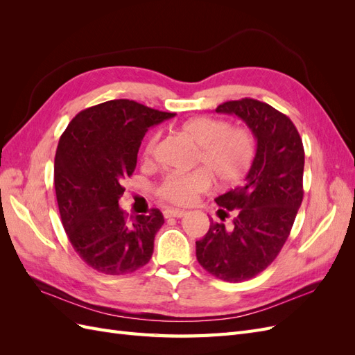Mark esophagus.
Instances as JSON below:
<instances>
[{"label":"esophagus","mask_w":355,"mask_h":355,"mask_svg":"<svg viewBox=\"0 0 355 355\" xmlns=\"http://www.w3.org/2000/svg\"><path fill=\"white\" fill-rule=\"evenodd\" d=\"M187 214L185 210H179V209H167L164 210V216L166 218H184Z\"/></svg>","instance_id":"1"}]
</instances>
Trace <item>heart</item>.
Masks as SVG:
<instances>
[{
	"mask_svg": "<svg viewBox=\"0 0 355 355\" xmlns=\"http://www.w3.org/2000/svg\"><path fill=\"white\" fill-rule=\"evenodd\" d=\"M180 133L198 151L196 163L202 168L191 173H168L157 187V194L173 204H191L211 188L213 178L219 185H237L249 173L256 155V139L249 128L231 127L223 120L196 116L182 124ZM158 133L148 139L145 158L155 154Z\"/></svg>",
	"mask_w": 355,
	"mask_h": 355,
	"instance_id": "heart-1",
	"label": "heart"
}]
</instances>
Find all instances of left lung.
<instances>
[{"mask_svg": "<svg viewBox=\"0 0 355 355\" xmlns=\"http://www.w3.org/2000/svg\"><path fill=\"white\" fill-rule=\"evenodd\" d=\"M237 115L256 139V155L243 185L219 196V218L196 243L197 261L219 280H250L275 259L284 245L304 198L305 153L295 124L271 105L241 99L216 108Z\"/></svg>", "mask_w": 355, "mask_h": 355, "instance_id": "1", "label": "left lung"}]
</instances>
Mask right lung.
<instances>
[{
	"mask_svg": "<svg viewBox=\"0 0 355 355\" xmlns=\"http://www.w3.org/2000/svg\"><path fill=\"white\" fill-rule=\"evenodd\" d=\"M173 116L135 101H108L75 115L60 136L55 157L60 219L73 250L93 270L128 274L151 259L163 213L128 218L118 200L148 128Z\"/></svg>",
	"mask_w": 355,
	"mask_h": 355,
	"instance_id": "1",
	"label": "right lung"
}]
</instances>
